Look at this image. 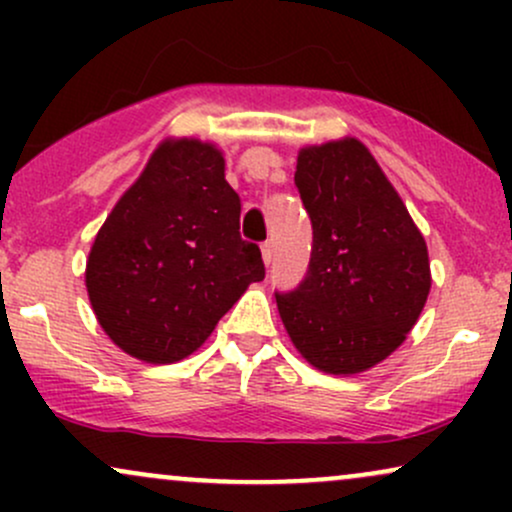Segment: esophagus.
I'll return each mask as SVG.
<instances>
[{
    "mask_svg": "<svg viewBox=\"0 0 512 512\" xmlns=\"http://www.w3.org/2000/svg\"><path fill=\"white\" fill-rule=\"evenodd\" d=\"M262 260H264V264H272V260H274V243L272 240H267V243H262Z\"/></svg>",
    "mask_w": 512,
    "mask_h": 512,
    "instance_id": "34e87169",
    "label": "esophagus"
}]
</instances>
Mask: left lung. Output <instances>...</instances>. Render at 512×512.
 <instances>
[{"label":"left lung","instance_id":"obj_1","mask_svg":"<svg viewBox=\"0 0 512 512\" xmlns=\"http://www.w3.org/2000/svg\"><path fill=\"white\" fill-rule=\"evenodd\" d=\"M296 187L313 226L308 272L276 305L315 368L361 373L404 342L431 289L426 240L356 139L298 154Z\"/></svg>","mask_w":512,"mask_h":512}]
</instances>
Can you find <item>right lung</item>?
Masks as SVG:
<instances>
[{
  "label": "right lung",
  "mask_w": 512,
  "mask_h": 512,
  "mask_svg": "<svg viewBox=\"0 0 512 512\" xmlns=\"http://www.w3.org/2000/svg\"><path fill=\"white\" fill-rule=\"evenodd\" d=\"M262 279L260 248L240 238V197L223 178L221 151L197 139L158 146L86 264L105 334L149 363L190 356Z\"/></svg>",
  "instance_id": "1"
}]
</instances>
